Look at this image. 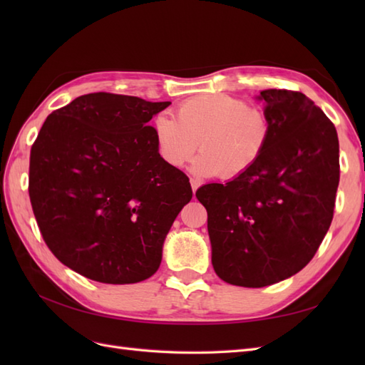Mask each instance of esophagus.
<instances>
[{
	"label": "esophagus",
	"mask_w": 365,
	"mask_h": 365,
	"mask_svg": "<svg viewBox=\"0 0 365 365\" xmlns=\"http://www.w3.org/2000/svg\"><path fill=\"white\" fill-rule=\"evenodd\" d=\"M190 184H192V190H193V193H196L197 187H200L201 181H200V180H196V178H190Z\"/></svg>",
	"instance_id": "obj_1"
}]
</instances>
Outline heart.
<instances>
[{
	"label": "heart",
	"mask_w": 365,
	"mask_h": 365,
	"mask_svg": "<svg viewBox=\"0 0 365 365\" xmlns=\"http://www.w3.org/2000/svg\"><path fill=\"white\" fill-rule=\"evenodd\" d=\"M176 120L161 114L153 121L160 155L180 169L200 146L192 165L200 176L240 178L260 161L272 134L267 113L227 94L189 98L176 108Z\"/></svg>",
	"instance_id": "obj_1"
}]
</instances>
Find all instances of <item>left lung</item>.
Returning a JSON list of instances; mask_svg holds the SVG:
<instances>
[{
    "instance_id": "8db88e82",
    "label": "left lung",
    "mask_w": 365,
    "mask_h": 365,
    "mask_svg": "<svg viewBox=\"0 0 365 365\" xmlns=\"http://www.w3.org/2000/svg\"><path fill=\"white\" fill-rule=\"evenodd\" d=\"M272 134L260 161L227 184H205L212 263L219 279L263 288L312 260L334 217L339 143L332 121L298 91L257 96Z\"/></svg>"
}]
</instances>
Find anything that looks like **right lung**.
<instances>
[{"label": "right lung", "mask_w": 365, "mask_h": 365, "mask_svg": "<svg viewBox=\"0 0 365 365\" xmlns=\"http://www.w3.org/2000/svg\"><path fill=\"white\" fill-rule=\"evenodd\" d=\"M169 105L85 94L53 111L33 143L29 195L41 235L86 279L128 284L160 268L164 239L193 196L149 126Z\"/></svg>", "instance_id": "1"}]
</instances>
